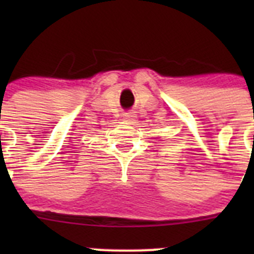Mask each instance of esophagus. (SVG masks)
<instances>
[{
  "label": "esophagus",
  "mask_w": 254,
  "mask_h": 254,
  "mask_svg": "<svg viewBox=\"0 0 254 254\" xmlns=\"http://www.w3.org/2000/svg\"><path fill=\"white\" fill-rule=\"evenodd\" d=\"M125 120L127 121V122H133V121H134V114L126 113L125 114Z\"/></svg>",
  "instance_id": "obj_1"
}]
</instances>
